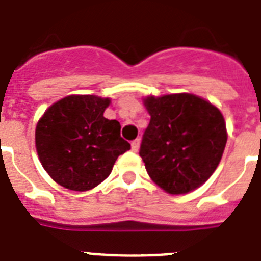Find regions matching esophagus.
<instances>
[{
	"label": "esophagus",
	"mask_w": 261,
	"mask_h": 261,
	"mask_svg": "<svg viewBox=\"0 0 261 261\" xmlns=\"http://www.w3.org/2000/svg\"><path fill=\"white\" fill-rule=\"evenodd\" d=\"M130 146H132V150L137 152V150H139V148H140V139L133 140L132 143H130Z\"/></svg>",
	"instance_id": "obj_1"
}]
</instances>
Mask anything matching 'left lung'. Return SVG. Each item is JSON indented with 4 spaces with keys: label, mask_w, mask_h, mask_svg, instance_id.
Returning a JSON list of instances; mask_svg holds the SVG:
<instances>
[{
    "label": "left lung",
    "mask_w": 261,
    "mask_h": 261,
    "mask_svg": "<svg viewBox=\"0 0 261 261\" xmlns=\"http://www.w3.org/2000/svg\"><path fill=\"white\" fill-rule=\"evenodd\" d=\"M150 115L140 156L149 177L171 195H182L208 180L227 144L221 112L191 93L144 98Z\"/></svg>",
    "instance_id": "8db88e82"
}]
</instances>
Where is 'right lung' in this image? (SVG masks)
<instances>
[{"label":"right lung","mask_w":261,"mask_h":261,"mask_svg":"<svg viewBox=\"0 0 261 261\" xmlns=\"http://www.w3.org/2000/svg\"><path fill=\"white\" fill-rule=\"evenodd\" d=\"M109 98L68 96L49 107L36 128V149L44 169L70 191H89L111 174L130 144L121 125L104 117Z\"/></svg>","instance_id":"obj_1"}]
</instances>
